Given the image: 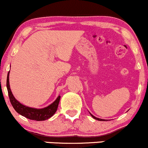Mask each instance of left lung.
<instances>
[{"instance_id": "8db88e82", "label": "left lung", "mask_w": 148, "mask_h": 148, "mask_svg": "<svg viewBox=\"0 0 148 148\" xmlns=\"http://www.w3.org/2000/svg\"><path fill=\"white\" fill-rule=\"evenodd\" d=\"M91 115L92 116V117H93V119H95L98 120V121H105V120H103V119H98V118H96V117H95V116H93V115H92V114H91Z\"/></svg>"}]
</instances>
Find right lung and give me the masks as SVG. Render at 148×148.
<instances>
[{"instance_id":"right-lung-1","label":"right lung","mask_w":148,"mask_h":148,"mask_svg":"<svg viewBox=\"0 0 148 148\" xmlns=\"http://www.w3.org/2000/svg\"><path fill=\"white\" fill-rule=\"evenodd\" d=\"M10 73V71H9ZM9 73L7 77V88H8L9 98H10V102H11L12 107L15 109V111L19 114L27 118L30 120H34L36 121H45L50 119L51 116H53L55 113L56 112L57 107H58L59 102L60 100V95H59L58 98L53 103L48 106L47 107L43 109H34L31 107H26V106L22 105L20 102L16 100L13 94H12L11 90H10V84H9Z\"/></svg>"}]
</instances>
